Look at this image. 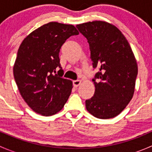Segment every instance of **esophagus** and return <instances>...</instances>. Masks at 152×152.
Returning a JSON list of instances; mask_svg holds the SVG:
<instances>
[{"mask_svg": "<svg viewBox=\"0 0 152 152\" xmlns=\"http://www.w3.org/2000/svg\"><path fill=\"white\" fill-rule=\"evenodd\" d=\"M81 84V81L80 80H75L73 82V85L75 87H77L78 86Z\"/></svg>", "mask_w": 152, "mask_h": 152, "instance_id": "obj_1", "label": "esophagus"}]
</instances>
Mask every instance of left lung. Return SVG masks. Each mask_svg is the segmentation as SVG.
Masks as SVG:
<instances>
[{
  "label": "left lung",
  "instance_id": "left-lung-1",
  "mask_svg": "<svg viewBox=\"0 0 152 152\" xmlns=\"http://www.w3.org/2000/svg\"><path fill=\"white\" fill-rule=\"evenodd\" d=\"M76 28L87 38L93 68L99 69L93 79L95 93L86 100V109L98 118L115 117L134 95L137 75L134 53L121 31L109 23L96 20Z\"/></svg>",
  "mask_w": 152,
  "mask_h": 152
}]
</instances>
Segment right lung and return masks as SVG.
Listing matches in <instances>:
<instances>
[{
    "label": "right lung",
    "instance_id": "add662e5",
    "mask_svg": "<svg viewBox=\"0 0 152 152\" xmlns=\"http://www.w3.org/2000/svg\"><path fill=\"white\" fill-rule=\"evenodd\" d=\"M77 34L74 26L50 22L29 34L20 45L14 77L21 96L35 113L53 115L67 102L73 84L60 73L59 53L66 39Z\"/></svg>",
    "mask_w": 152,
    "mask_h": 152
}]
</instances>
